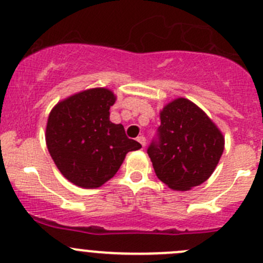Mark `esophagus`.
<instances>
[{
  "mask_svg": "<svg viewBox=\"0 0 263 263\" xmlns=\"http://www.w3.org/2000/svg\"><path fill=\"white\" fill-rule=\"evenodd\" d=\"M137 141H139L141 145H142V147H145V145H146L145 136H139V137H137Z\"/></svg>",
  "mask_w": 263,
  "mask_h": 263,
  "instance_id": "esophagus-1",
  "label": "esophagus"
}]
</instances>
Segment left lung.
<instances>
[{"mask_svg":"<svg viewBox=\"0 0 263 263\" xmlns=\"http://www.w3.org/2000/svg\"><path fill=\"white\" fill-rule=\"evenodd\" d=\"M161 124L147 147L156 176L170 189L203 184L219 162L224 139L193 102L178 98L160 113Z\"/></svg>","mask_w":263,"mask_h":263,"instance_id":"obj_1","label":"left lung"}]
</instances>
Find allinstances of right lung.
Here are the masks:
<instances>
[{
	"label": "right lung",
	"instance_id": "right-lung-1",
	"mask_svg": "<svg viewBox=\"0 0 263 263\" xmlns=\"http://www.w3.org/2000/svg\"><path fill=\"white\" fill-rule=\"evenodd\" d=\"M116 97L106 88L74 95L52 108L46 145L60 173L78 186L93 189L115 176L129 151L141 148L122 124L109 121Z\"/></svg>",
	"mask_w": 263,
	"mask_h": 263
}]
</instances>
